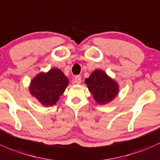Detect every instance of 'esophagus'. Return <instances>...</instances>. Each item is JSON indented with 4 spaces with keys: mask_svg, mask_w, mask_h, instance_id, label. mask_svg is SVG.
<instances>
[{
    "mask_svg": "<svg viewBox=\"0 0 160 160\" xmlns=\"http://www.w3.org/2000/svg\"><path fill=\"white\" fill-rule=\"evenodd\" d=\"M81 82H82V78H81V76L79 75H77L73 79V83L74 84H80Z\"/></svg>",
    "mask_w": 160,
    "mask_h": 160,
    "instance_id": "esophagus-1",
    "label": "esophagus"
}]
</instances>
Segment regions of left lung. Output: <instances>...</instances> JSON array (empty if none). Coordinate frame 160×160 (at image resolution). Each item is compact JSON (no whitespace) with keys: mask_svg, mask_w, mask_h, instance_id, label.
Here are the masks:
<instances>
[{"mask_svg":"<svg viewBox=\"0 0 160 160\" xmlns=\"http://www.w3.org/2000/svg\"><path fill=\"white\" fill-rule=\"evenodd\" d=\"M88 90L98 104L105 105L118 95V85L102 70L97 69L85 80Z\"/></svg>","mask_w":160,"mask_h":160,"instance_id":"1","label":"left lung"}]
</instances>
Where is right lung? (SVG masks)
<instances>
[{"label": "right lung", "mask_w": 160, "mask_h": 160, "mask_svg": "<svg viewBox=\"0 0 160 160\" xmlns=\"http://www.w3.org/2000/svg\"><path fill=\"white\" fill-rule=\"evenodd\" d=\"M68 79L58 68L38 74L30 83L29 91L32 96L44 106H52L59 100L68 85Z\"/></svg>", "instance_id": "1"}]
</instances>
